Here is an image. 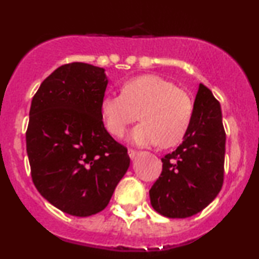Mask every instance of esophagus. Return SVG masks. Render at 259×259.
<instances>
[{
    "mask_svg": "<svg viewBox=\"0 0 259 259\" xmlns=\"http://www.w3.org/2000/svg\"><path fill=\"white\" fill-rule=\"evenodd\" d=\"M127 154H129L130 158L134 159V158H136V156H138L139 152L136 150H133V148H129V150H127Z\"/></svg>",
    "mask_w": 259,
    "mask_h": 259,
    "instance_id": "34e87169",
    "label": "esophagus"
}]
</instances>
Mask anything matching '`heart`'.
I'll return each mask as SVG.
<instances>
[{
	"label": "heart",
	"mask_w": 259,
	"mask_h": 259,
	"mask_svg": "<svg viewBox=\"0 0 259 259\" xmlns=\"http://www.w3.org/2000/svg\"><path fill=\"white\" fill-rule=\"evenodd\" d=\"M189 94L174 82L156 74L134 76L123 82L120 94L107 95L101 102V114L113 136L124 135L140 117L130 139L139 146L173 147L183 140L192 118Z\"/></svg>",
	"instance_id": "heart-1"
}]
</instances>
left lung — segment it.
I'll return each mask as SVG.
<instances>
[{
    "mask_svg": "<svg viewBox=\"0 0 259 259\" xmlns=\"http://www.w3.org/2000/svg\"><path fill=\"white\" fill-rule=\"evenodd\" d=\"M225 130L212 91L200 84L183 142L162 158V173L150 190L153 209L168 218L197 214L222 190Z\"/></svg>",
    "mask_w": 259,
    "mask_h": 259,
    "instance_id": "obj_1",
    "label": "left lung"
}]
</instances>
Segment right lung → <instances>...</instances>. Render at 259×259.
Here are the masks:
<instances>
[{
    "instance_id": "right-lung-1",
    "label": "right lung",
    "mask_w": 259,
    "mask_h": 259,
    "mask_svg": "<svg viewBox=\"0 0 259 259\" xmlns=\"http://www.w3.org/2000/svg\"><path fill=\"white\" fill-rule=\"evenodd\" d=\"M107 84L103 68L73 62L47 76L31 101L25 136L32 183L70 215L105 209L130 165L126 147L103 124Z\"/></svg>"
}]
</instances>
